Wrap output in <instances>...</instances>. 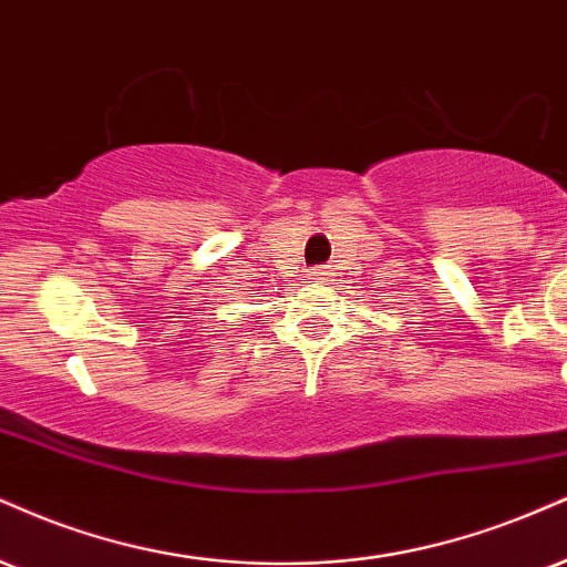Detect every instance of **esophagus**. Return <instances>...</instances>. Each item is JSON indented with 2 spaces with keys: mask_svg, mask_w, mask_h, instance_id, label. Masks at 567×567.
Listing matches in <instances>:
<instances>
[{
  "mask_svg": "<svg viewBox=\"0 0 567 567\" xmlns=\"http://www.w3.org/2000/svg\"><path fill=\"white\" fill-rule=\"evenodd\" d=\"M327 275H330V271H327L324 266H317V269H311V279H327Z\"/></svg>",
  "mask_w": 567,
  "mask_h": 567,
  "instance_id": "esophagus-1",
  "label": "esophagus"
}]
</instances>
